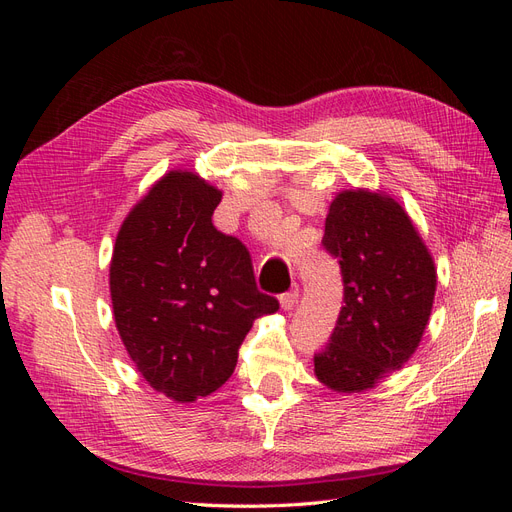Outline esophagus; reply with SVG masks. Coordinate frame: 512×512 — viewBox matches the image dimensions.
<instances>
[{"instance_id":"34e87169","label":"esophagus","mask_w":512,"mask_h":512,"mask_svg":"<svg viewBox=\"0 0 512 512\" xmlns=\"http://www.w3.org/2000/svg\"><path fill=\"white\" fill-rule=\"evenodd\" d=\"M297 301H299V290L297 288L282 294V297H280V305H282V309H286V312H290V309L297 305Z\"/></svg>"}]
</instances>
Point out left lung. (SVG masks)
Instances as JSON below:
<instances>
[{
	"label": "left lung",
	"instance_id": "1",
	"mask_svg": "<svg viewBox=\"0 0 512 512\" xmlns=\"http://www.w3.org/2000/svg\"><path fill=\"white\" fill-rule=\"evenodd\" d=\"M322 245L339 260L344 307L314 374L335 393H365L404 367L436 297V262L408 211L382 190H344L329 205Z\"/></svg>",
	"mask_w": 512,
	"mask_h": 512
}]
</instances>
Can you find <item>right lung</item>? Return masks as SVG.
Returning <instances> with one entry per match:
<instances>
[{
    "label": "right lung",
    "instance_id": "add662e5",
    "mask_svg": "<svg viewBox=\"0 0 512 512\" xmlns=\"http://www.w3.org/2000/svg\"><path fill=\"white\" fill-rule=\"evenodd\" d=\"M220 200L194 170H168L130 209L113 247L115 327L147 384L175 404L218 391L254 320L280 309L258 292L245 245L213 226Z\"/></svg>",
    "mask_w": 512,
    "mask_h": 512
}]
</instances>
